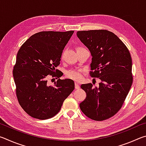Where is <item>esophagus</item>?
<instances>
[{
    "mask_svg": "<svg viewBox=\"0 0 146 146\" xmlns=\"http://www.w3.org/2000/svg\"><path fill=\"white\" fill-rule=\"evenodd\" d=\"M75 88L76 89H79L80 88V85H79V84L78 82H75Z\"/></svg>",
    "mask_w": 146,
    "mask_h": 146,
    "instance_id": "esophagus-1",
    "label": "esophagus"
}]
</instances>
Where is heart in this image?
<instances>
[{"label": "heart", "mask_w": 146, "mask_h": 146, "mask_svg": "<svg viewBox=\"0 0 146 146\" xmlns=\"http://www.w3.org/2000/svg\"><path fill=\"white\" fill-rule=\"evenodd\" d=\"M66 75L68 78L73 79L74 80L78 81L81 80L82 78V73H81V71L79 70H70L67 72Z\"/></svg>", "instance_id": "1"}]
</instances>
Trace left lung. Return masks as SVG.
<instances>
[{
    "label": "left lung",
    "instance_id": "1",
    "mask_svg": "<svg viewBox=\"0 0 146 146\" xmlns=\"http://www.w3.org/2000/svg\"><path fill=\"white\" fill-rule=\"evenodd\" d=\"M76 35L92 56L91 76L101 80L98 87L91 83L81 85L86 97L80 108L92 120L108 119L119 111L131 87V56L122 41L110 31H79Z\"/></svg>",
    "mask_w": 146,
    "mask_h": 146
}]
</instances>
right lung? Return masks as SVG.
Here are the masks:
<instances>
[{"instance_id": "right-lung-1", "label": "right lung", "mask_w": 146, "mask_h": 146, "mask_svg": "<svg viewBox=\"0 0 146 146\" xmlns=\"http://www.w3.org/2000/svg\"><path fill=\"white\" fill-rule=\"evenodd\" d=\"M74 31H41L31 36L18 51L13 75L19 102L29 115L46 120L60 110L75 89L70 78L55 74L62 53ZM48 74L58 78L54 86L46 84Z\"/></svg>"}]
</instances>
